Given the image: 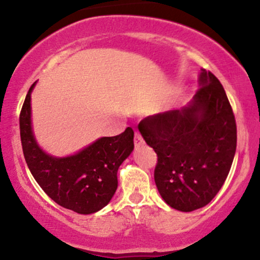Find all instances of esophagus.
Segmentation results:
<instances>
[{"label": "esophagus", "instance_id": "esophagus-1", "mask_svg": "<svg viewBox=\"0 0 260 260\" xmlns=\"http://www.w3.org/2000/svg\"><path fill=\"white\" fill-rule=\"evenodd\" d=\"M143 142H144V140H143L142 136H140L138 132H136V134H134V145H136V147H140V145L143 144Z\"/></svg>", "mask_w": 260, "mask_h": 260}]
</instances>
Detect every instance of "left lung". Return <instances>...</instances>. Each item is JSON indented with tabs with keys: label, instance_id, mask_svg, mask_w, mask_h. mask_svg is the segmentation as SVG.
<instances>
[{
	"label": "left lung",
	"instance_id": "8db88e82",
	"mask_svg": "<svg viewBox=\"0 0 260 260\" xmlns=\"http://www.w3.org/2000/svg\"><path fill=\"white\" fill-rule=\"evenodd\" d=\"M139 132L157 155L154 180L171 208L193 211L217 194L237 144L232 107L219 79L202 68L189 105L148 116Z\"/></svg>",
	"mask_w": 260,
	"mask_h": 260
}]
</instances>
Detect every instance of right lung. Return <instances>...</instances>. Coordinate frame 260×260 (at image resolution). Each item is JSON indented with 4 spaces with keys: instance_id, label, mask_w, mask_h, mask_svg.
I'll use <instances>...</instances> for the list:
<instances>
[{
    "instance_id": "1",
    "label": "right lung",
    "mask_w": 260,
    "mask_h": 260,
    "mask_svg": "<svg viewBox=\"0 0 260 260\" xmlns=\"http://www.w3.org/2000/svg\"><path fill=\"white\" fill-rule=\"evenodd\" d=\"M35 83L19 115L26 165L39 186L58 205L84 215L96 213L117 189V170L134 148L133 129L127 127L118 136L103 137L71 156H50L39 148L31 131L30 94Z\"/></svg>"
}]
</instances>
